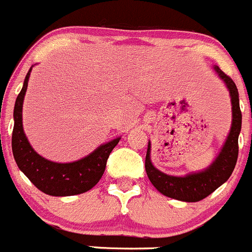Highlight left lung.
<instances>
[{
  "label": "left lung",
  "instance_id": "8db88e82",
  "mask_svg": "<svg viewBox=\"0 0 252 252\" xmlns=\"http://www.w3.org/2000/svg\"><path fill=\"white\" fill-rule=\"evenodd\" d=\"M214 68L219 77L226 84L232 105L231 129L221 152L214 163L205 170L188 174L185 176L168 175L153 165L150 160V142L148 144L147 157H145V170L148 178L158 191L171 199L188 201V203L203 200L229 179L236 165L237 155H239V134L241 130V119H243L239 104V92L236 84L229 76H226L218 65Z\"/></svg>",
  "mask_w": 252,
  "mask_h": 252
}]
</instances>
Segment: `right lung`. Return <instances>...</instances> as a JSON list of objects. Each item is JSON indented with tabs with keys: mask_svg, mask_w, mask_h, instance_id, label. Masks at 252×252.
Wrapping results in <instances>:
<instances>
[{
	"mask_svg": "<svg viewBox=\"0 0 252 252\" xmlns=\"http://www.w3.org/2000/svg\"><path fill=\"white\" fill-rule=\"evenodd\" d=\"M31 70L26 76L23 87L15 103L12 131V152L20 170L31 183L52 196H70L91 190L102 178L107 160L121 138L102 144L84 158L73 163H55L37 154L26 138L22 126L23 98L27 91Z\"/></svg>",
	"mask_w": 252,
	"mask_h": 252,
	"instance_id": "obj_1",
	"label": "right lung"
}]
</instances>
